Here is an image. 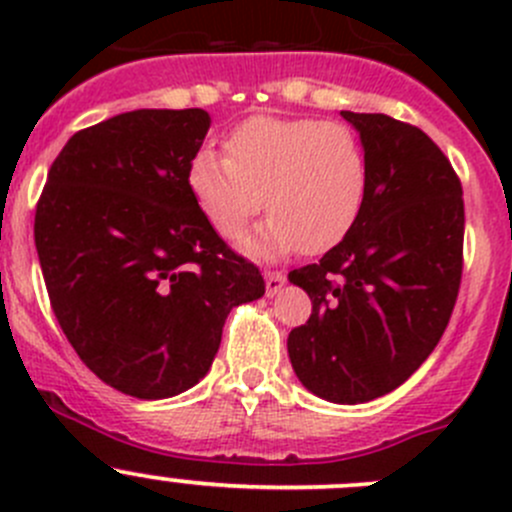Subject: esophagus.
<instances>
[{
    "label": "esophagus",
    "instance_id": "esophagus-1",
    "mask_svg": "<svg viewBox=\"0 0 512 512\" xmlns=\"http://www.w3.org/2000/svg\"><path fill=\"white\" fill-rule=\"evenodd\" d=\"M287 277L285 272H265V289H267V297H275L282 287H285Z\"/></svg>",
    "mask_w": 512,
    "mask_h": 512
}]
</instances>
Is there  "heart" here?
I'll return each mask as SVG.
<instances>
[{"mask_svg":"<svg viewBox=\"0 0 512 512\" xmlns=\"http://www.w3.org/2000/svg\"><path fill=\"white\" fill-rule=\"evenodd\" d=\"M225 153L203 148L188 185L218 235H240L267 208L270 220L242 240L255 257L302 247L319 255L352 232L369 190V158L347 123L252 116L225 136Z\"/></svg>","mask_w":512,"mask_h":512,"instance_id":"obj_1","label":"heart"}]
</instances>
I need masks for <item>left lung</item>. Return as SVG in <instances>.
Segmentation results:
<instances>
[{"label": "left lung", "instance_id": "left-lung-1", "mask_svg": "<svg viewBox=\"0 0 512 512\" xmlns=\"http://www.w3.org/2000/svg\"><path fill=\"white\" fill-rule=\"evenodd\" d=\"M369 158L359 220L319 262L289 272L312 299L287 339L294 374L319 399L364 404L404 384L443 337L463 272V188L411 123L342 111Z\"/></svg>", "mask_w": 512, "mask_h": 512}]
</instances>
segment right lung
I'll return each mask as SVG.
<instances>
[{
  "mask_svg": "<svg viewBox=\"0 0 512 512\" xmlns=\"http://www.w3.org/2000/svg\"><path fill=\"white\" fill-rule=\"evenodd\" d=\"M208 128L203 108L118 113L69 138L36 203V252L66 339L136 399L198 384L230 309L265 294L188 185Z\"/></svg>",
  "mask_w": 512,
  "mask_h": 512,
  "instance_id": "add662e5",
  "label": "right lung"
}]
</instances>
